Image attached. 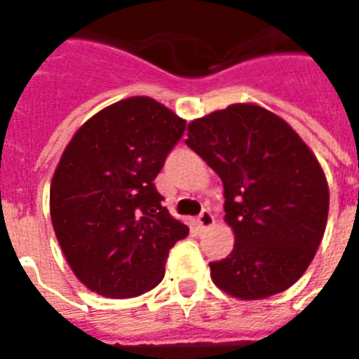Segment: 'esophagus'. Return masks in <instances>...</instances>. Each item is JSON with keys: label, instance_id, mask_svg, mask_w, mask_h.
<instances>
[{"label": "esophagus", "instance_id": "esophagus-1", "mask_svg": "<svg viewBox=\"0 0 359 359\" xmlns=\"http://www.w3.org/2000/svg\"><path fill=\"white\" fill-rule=\"evenodd\" d=\"M196 224H197V229H207V227H210V225L214 224V216L212 212L208 210V208H205V210H201V214L197 216L196 219Z\"/></svg>", "mask_w": 359, "mask_h": 359}]
</instances>
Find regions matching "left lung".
<instances>
[{"label":"left lung","mask_w":359,"mask_h":359,"mask_svg":"<svg viewBox=\"0 0 359 359\" xmlns=\"http://www.w3.org/2000/svg\"><path fill=\"white\" fill-rule=\"evenodd\" d=\"M186 145L224 182L235 248L208 262L212 281L240 300L283 292L304 276L328 219V182L317 158L283 119L233 104L191 121Z\"/></svg>","instance_id":"1"}]
</instances>
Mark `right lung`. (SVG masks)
<instances>
[{
    "label": "right lung",
    "mask_w": 359,
    "mask_h": 359,
    "mask_svg": "<svg viewBox=\"0 0 359 359\" xmlns=\"http://www.w3.org/2000/svg\"><path fill=\"white\" fill-rule=\"evenodd\" d=\"M186 121L149 97L98 111L65 149L50 188L59 245L76 278L106 298H132L163 279L169 250L190 229L152 180Z\"/></svg>",
    "instance_id": "right-lung-1"
}]
</instances>
